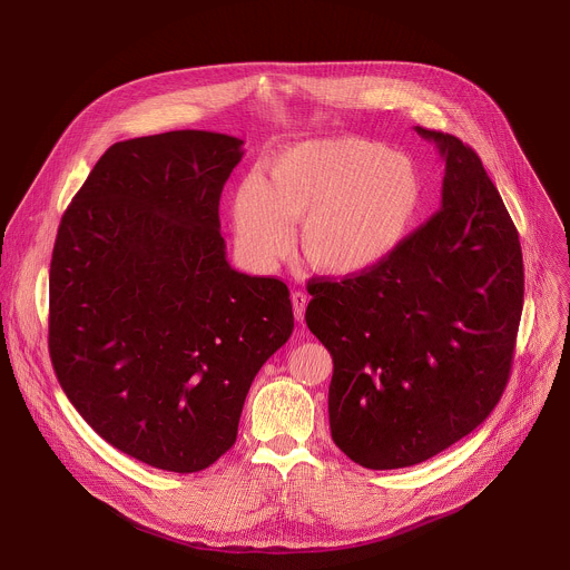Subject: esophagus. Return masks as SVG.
Wrapping results in <instances>:
<instances>
[{
  "label": "esophagus",
  "instance_id": "1",
  "mask_svg": "<svg viewBox=\"0 0 570 570\" xmlns=\"http://www.w3.org/2000/svg\"><path fill=\"white\" fill-rule=\"evenodd\" d=\"M291 302H293V313H295V320H297V322H302V320H304V311H306V304H308V297H306V293H302V291H295V293L291 295Z\"/></svg>",
  "mask_w": 570,
  "mask_h": 570
}]
</instances>
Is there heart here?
I'll return each instance as SVG.
<instances>
[{"label":"heart","mask_w":570,"mask_h":570,"mask_svg":"<svg viewBox=\"0 0 570 570\" xmlns=\"http://www.w3.org/2000/svg\"><path fill=\"white\" fill-rule=\"evenodd\" d=\"M422 203L411 157L358 137L302 141L279 153L268 174L243 180L234 196L236 238L271 264L291 246L320 273L356 275L385 262L409 234Z\"/></svg>","instance_id":"1"}]
</instances>
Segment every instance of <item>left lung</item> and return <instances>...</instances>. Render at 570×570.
<instances>
[{
    "label": "left lung",
    "instance_id": "1",
    "mask_svg": "<svg viewBox=\"0 0 570 570\" xmlns=\"http://www.w3.org/2000/svg\"><path fill=\"white\" fill-rule=\"evenodd\" d=\"M444 161L442 207L379 266L311 279L330 350V426L365 469L420 464L480 426L512 370L523 311L519 232L475 150L415 126Z\"/></svg>",
    "mask_w": 570,
    "mask_h": 570
}]
</instances>
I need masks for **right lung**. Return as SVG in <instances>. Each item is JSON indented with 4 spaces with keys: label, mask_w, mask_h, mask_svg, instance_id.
<instances>
[{
    "label": "right lung",
    "mask_w": 570,
    "mask_h": 570,
    "mask_svg": "<svg viewBox=\"0 0 570 570\" xmlns=\"http://www.w3.org/2000/svg\"><path fill=\"white\" fill-rule=\"evenodd\" d=\"M243 139L171 130L112 144L62 214L49 356L108 444L194 473L236 442L243 401L291 338L288 288L229 266L223 185Z\"/></svg>",
    "instance_id": "right-lung-1"
}]
</instances>
